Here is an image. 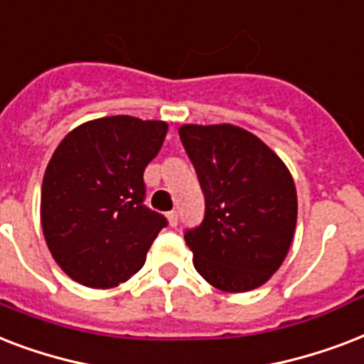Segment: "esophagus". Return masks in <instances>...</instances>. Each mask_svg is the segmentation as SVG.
I'll use <instances>...</instances> for the list:
<instances>
[{
	"label": "esophagus",
	"mask_w": 364,
	"mask_h": 364,
	"mask_svg": "<svg viewBox=\"0 0 364 364\" xmlns=\"http://www.w3.org/2000/svg\"><path fill=\"white\" fill-rule=\"evenodd\" d=\"M167 220L171 226H176V224H178V213H176V210H171V213L167 214Z\"/></svg>",
	"instance_id": "esophagus-1"
}]
</instances>
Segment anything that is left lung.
<instances>
[{
    "label": "left lung",
    "instance_id": "8db88e82",
    "mask_svg": "<svg viewBox=\"0 0 364 364\" xmlns=\"http://www.w3.org/2000/svg\"><path fill=\"white\" fill-rule=\"evenodd\" d=\"M178 134L205 196L201 226L184 235L197 273L224 292L258 289L281 267L294 237L290 171L241 127L182 125Z\"/></svg>",
    "mask_w": 364,
    "mask_h": 364
}]
</instances>
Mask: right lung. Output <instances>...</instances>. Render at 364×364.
Listing matches in <instances>:
<instances>
[{
    "instance_id": "add662e5",
    "label": "right lung",
    "mask_w": 364,
    "mask_h": 364,
    "mask_svg": "<svg viewBox=\"0 0 364 364\" xmlns=\"http://www.w3.org/2000/svg\"><path fill=\"white\" fill-rule=\"evenodd\" d=\"M168 125L131 115L87 121L45 168L41 228L55 262L89 289H112L144 266L167 218L144 207V168Z\"/></svg>"
}]
</instances>
